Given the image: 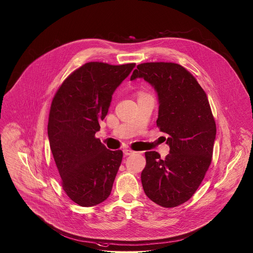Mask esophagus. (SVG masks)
<instances>
[{
  "label": "esophagus",
  "mask_w": 253,
  "mask_h": 253,
  "mask_svg": "<svg viewBox=\"0 0 253 253\" xmlns=\"http://www.w3.org/2000/svg\"><path fill=\"white\" fill-rule=\"evenodd\" d=\"M135 152L134 151H132V150H130V149H125L124 150V154L126 155V156H129V155H132V154H134Z\"/></svg>",
  "instance_id": "34e87169"
}]
</instances>
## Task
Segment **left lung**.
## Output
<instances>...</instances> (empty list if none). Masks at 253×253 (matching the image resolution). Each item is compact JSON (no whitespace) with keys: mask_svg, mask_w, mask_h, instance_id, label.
I'll return each mask as SVG.
<instances>
[{"mask_svg":"<svg viewBox=\"0 0 253 253\" xmlns=\"http://www.w3.org/2000/svg\"><path fill=\"white\" fill-rule=\"evenodd\" d=\"M142 78L157 91V126L167 133L169 154L145 153L141 182L146 196L164 208L190 200L208 171L216 125L207 93L196 78L179 64L147 62L137 65L130 80Z\"/></svg>","mask_w":253,"mask_h":253,"instance_id":"obj_1","label":"left lung"}]
</instances>
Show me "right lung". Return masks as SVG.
Here are the masks:
<instances>
[{
  "instance_id": "right-lung-1",
  "label": "right lung",
  "mask_w": 253,
  "mask_h": 253,
  "mask_svg": "<svg viewBox=\"0 0 253 253\" xmlns=\"http://www.w3.org/2000/svg\"><path fill=\"white\" fill-rule=\"evenodd\" d=\"M135 63L88 62L70 74L57 89L49 111L47 135L61 185L81 207H93L111 194L123 159L95 137L112 95Z\"/></svg>"
}]
</instances>
